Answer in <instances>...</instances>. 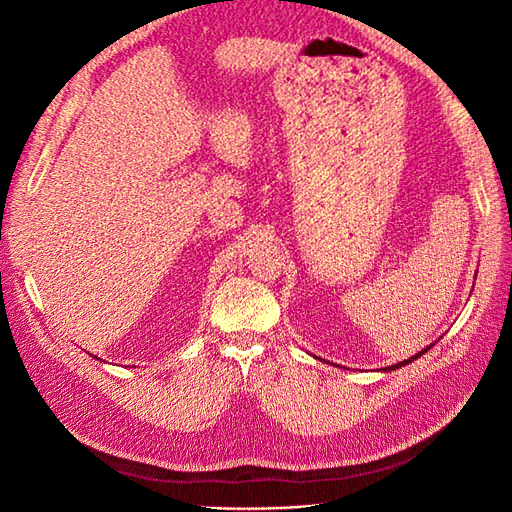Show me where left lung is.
I'll return each mask as SVG.
<instances>
[{
	"mask_svg": "<svg viewBox=\"0 0 512 512\" xmlns=\"http://www.w3.org/2000/svg\"><path fill=\"white\" fill-rule=\"evenodd\" d=\"M427 350H431V345L429 347H424V350L422 352H418L416 356H411V358H407V361H402V363H398V365H391V367H385V372H394V369H398V367H402V365H407V363H411V361H416V358H420L424 352H427Z\"/></svg>",
	"mask_w": 512,
	"mask_h": 512,
	"instance_id": "8db88e82",
	"label": "left lung"
}]
</instances>
